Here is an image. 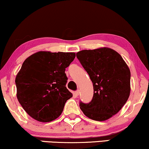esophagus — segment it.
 I'll list each match as a JSON object with an SVG mask.
<instances>
[{
    "label": "esophagus",
    "mask_w": 149,
    "mask_h": 149,
    "mask_svg": "<svg viewBox=\"0 0 149 149\" xmlns=\"http://www.w3.org/2000/svg\"><path fill=\"white\" fill-rule=\"evenodd\" d=\"M74 95L75 96H76V97L78 96V95H79V90H77V91H75L74 92Z\"/></svg>",
    "instance_id": "esophagus-1"
}]
</instances>
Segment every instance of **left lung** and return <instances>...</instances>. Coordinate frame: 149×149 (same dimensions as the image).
Returning <instances> with one entry per match:
<instances>
[{"label": "left lung", "instance_id": "obj_1", "mask_svg": "<svg viewBox=\"0 0 149 149\" xmlns=\"http://www.w3.org/2000/svg\"><path fill=\"white\" fill-rule=\"evenodd\" d=\"M77 58L93 83V95L89 103L80 101L85 116L95 121L107 120L117 114L130 93V70L121 55L103 47L82 50Z\"/></svg>", "mask_w": 149, "mask_h": 149}]
</instances>
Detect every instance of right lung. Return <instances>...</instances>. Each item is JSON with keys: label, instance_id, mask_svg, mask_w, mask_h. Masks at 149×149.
I'll use <instances>...</instances> for the list:
<instances>
[{"label": "right lung", "instance_id": "add662e5", "mask_svg": "<svg viewBox=\"0 0 149 149\" xmlns=\"http://www.w3.org/2000/svg\"><path fill=\"white\" fill-rule=\"evenodd\" d=\"M75 53L39 52L24 61L15 78L18 101L30 117L40 122L57 119L72 96L66 88L65 70Z\"/></svg>", "mask_w": 149, "mask_h": 149}]
</instances>
